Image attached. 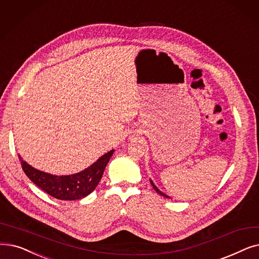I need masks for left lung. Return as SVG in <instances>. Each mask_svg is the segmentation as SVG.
Wrapping results in <instances>:
<instances>
[{"instance_id": "left-lung-1", "label": "left lung", "mask_w": 259, "mask_h": 259, "mask_svg": "<svg viewBox=\"0 0 259 259\" xmlns=\"http://www.w3.org/2000/svg\"><path fill=\"white\" fill-rule=\"evenodd\" d=\"M150 184L152 185V187L154 188V190H155V192H156L157 194H159V195H161V196H163V197H165V198H170V197H168L167 195H165L164 193H162V192H161V190H160L159 188H157V187H156V186L154 185V183L152 182V180H150Z\"/></svg>"}]
</instances>
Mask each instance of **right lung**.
Here are the masks:
<instances>
[{
    "instance_id": "obj_1",
    "label": "right lung",
    "mask_w": 259,
    "mask_h": 259,
    "mask_svg": "<svg viewBox=\"0 0 259 259\" xmlns=\"http://www.w3.org/2000/svg\"><path fill=\"white\" fill-rule=\"evenodd\" d=\"M114 149L102 155L84 170L69 176H55L36 169L19 154L25 175L43 192L59 200H79L91 194L103 177L105 168Z\"/></svg>"
}]
</instances>
